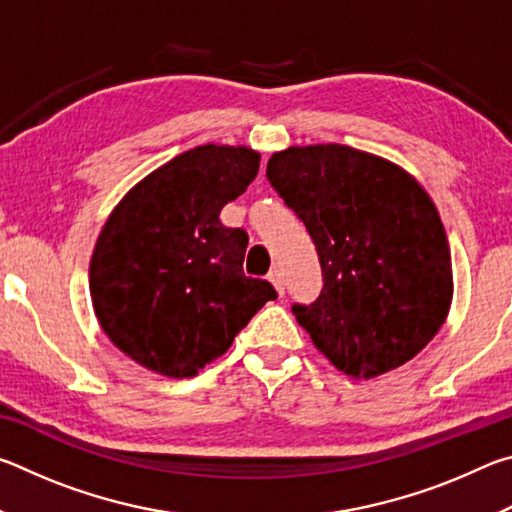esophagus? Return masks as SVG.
Wrapping results in <instances>:
<instances>
[{
	"instance_id": "obj_1",
	"label": "esophagus",
	"mask_w": 512,
	"mask_h": 512,
	"mask_svg": "<svg viewBox=\"0 0 512 512\" xmlns=\"http://www.w3.org/2000/svg\"><path fill=\"white\" fill-rule=\"evenodd\" d=\"M268 282H271V284H273V287H275V291H277V293H280V296H284V282H282V273H280V271H277V268H273V271H271V273H268Z\"/></svg>"
}]
</instances>
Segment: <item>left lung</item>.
Masks as SVG:
<instances>
[{
	"label": "left lung",
	"instance_id": "obj_1",
	"mask_svg": "<svg viewBox=\"0 0 512 512\" xmlns=\"http://www.w3.org/2000/svg\"><path fill=\"white\" fill-rule=\"evenodd\" d=\"M266 178L316 246L323 289L291 307L316 348L363 379L413 359L452 305L445 228L418 180L343 144L275 153Z\"/></svg>",
	"mask_w": 512,
	"mask_h": 512
}]
</instances>
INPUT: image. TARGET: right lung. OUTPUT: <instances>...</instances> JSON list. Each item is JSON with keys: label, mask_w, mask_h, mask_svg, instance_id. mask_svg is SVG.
<instances>
[{"label": "right lung", "mask_w": 512, "mask_h": 512, "mask_svg": "<svg viewBox=\"0 0 512 512\" xmlns=\"http://www.w3.org/2000/svg\"><path fill=\"white\" fill-rule=\"evenodd\" d=\"M257 169L246 146H198L135 185L103 225L90 264L94 314L140 366L192 377L277 298L271 282L244 273L248 232L219 219Z\"/></svg>", "instance_id": "add662e5"}]
</instances>
